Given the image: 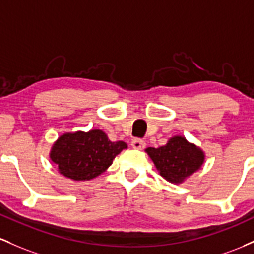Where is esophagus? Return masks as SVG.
<instances>
[{"label":"esophagus","instance_id":"obj_1","mask_svg":"<svg viewBox=\"0 0 254 254\" xmlns=\"http://www.w3.org/2000/svg\"><path fill=\"white\" fill-rule=\"evenodd\" d=\"M130 145H132L133 149L142 150L146 144H145V141L141 140V139H134V140H132V142H130Z\"/></svg>","mask_w":254,"mask_h":254}]
</instances>
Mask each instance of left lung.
Wrapping results in <instances>:
<instances>
[{"label": "left lung", "mask_w": 254, "mask_h": 254, "mask_svg": "<svg viewBox=\"0 0 254 254\" xmlns=\"http://www.w3.org/2000/svg\"><path fill=\"white\" fill-rule=\"evenodd\" d=\"M145 151L159 175L175 185L198 172L205 161L204 151L181 135L172 136L163 146L147 147Z\"/></svg>", "instance_id": "1"}]
</instances>
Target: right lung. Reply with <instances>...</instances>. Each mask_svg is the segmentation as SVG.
Wrapping results in <instances>:
<instances>
[{
	"label": "right lung",
	"instance_id": "add662e5",
	"mask_svg": "<svg viewBox=\"0 0 254 254\" xmlns=\"http://www.w3.org/2000/svg\"><path fill=\"white\" fill-rule=\"evenodd\" d=\"M125 149L126 142L110 141L101 129L76 130L60 135L51 146L49 156L64 178L89 181L103 174Z\"/></svg>",
	"mask_w": 254,
	"mask_h": 254
}]
</instances>
